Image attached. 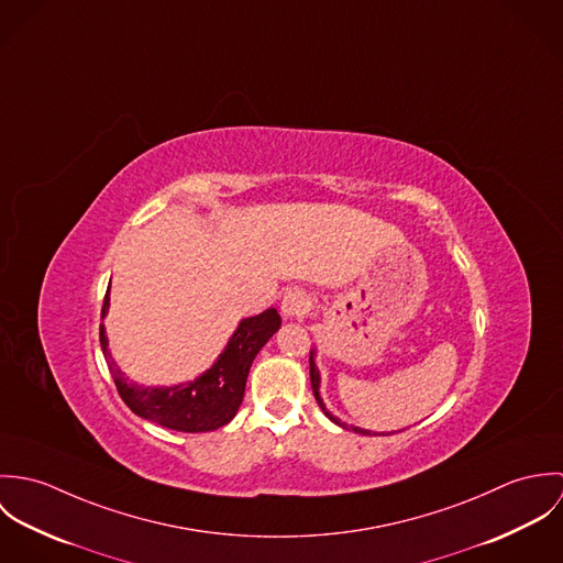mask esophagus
Masks as SVG:
<instances>
[{
  "label": "esophagus",
  "mask_w": 563,
  "mask_h": 563,
  "mask_svg": "<svg viewBox=\"0 0 563 563\" xmlns=\"http://www.w3.org/2000/svg\"><path fill=\"white\" fill-rule=\"evenodd\" d=\"M312 310V299L306 290H290L282 301V314L286 319H303Z\"/></svg>",
  "instance_id": "34e87169"
}]
</instances>
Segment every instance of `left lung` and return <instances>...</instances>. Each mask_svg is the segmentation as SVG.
<instances>
[{"label":"left lung","instance_id":"obj_1","mask_svg":"<svg viewBox=\"0 0 563 563\" xmlns=\"http://www.w3.org/2000/svg\"><path fill=\"white\" fill-rule=\"evenodd\" d=\"M310 382H312V393H314V397H317V402L321 405L322 411L327 413V418L329 420H333L335 424H342L333 413H329L327 411V407H324V402H322L321 395H319V384H321V377H319V371H317V364H314V351L310 353ZM344 429H346V424H342ZM355 433H364V435H377V433H371V431H366V429H360V427H351ZM379 435H384V433H379Z\"/></svg>","mask_w":563,"mask_h":563}]
</instances>
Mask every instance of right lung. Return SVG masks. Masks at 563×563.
Instances as JSON below:
<instances>
[{
	"label": "right lung",
	"mask_w": 563,
	"mask_h": 563,
	"mask_svg": "<svg viewBox=\"0 0 563 563\" xmlns=\"http://www.w3.org/2000/svg\"><path fill=\"white\" fill-rule=\"evenodd\" d=\"M108 306L110 297L106 292L101 319L106 317ZM279 324L282 319L275 308L257 317L244 319L228 342V349L221 353L219 362L210 371H206L192 384L173 388H143L128 382L112 362L103 324L99 327V342L119 397L136 416L158 422L161 427L173 431L203 433L228 424L236 416L244 397L249 368L260 349L279 329Z\"/></svg>",
	"instance_id": "add662e5"
}]
</instances>
